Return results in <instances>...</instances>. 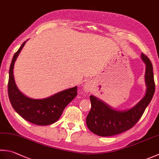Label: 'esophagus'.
I'll return each mask as SVG.
<instances>
[{
  "label": "esophagus",
  "mask_w": 159,
  "mask_h": 159,
  "mask_svg": "<svg viewBox=\"0 0 159 159\" xmlns=\"http://www.w3.org/2000/svg\"><path fill=\"white\" fill-rule=\"evenodd\" d=\"M90 89H91V85H90L89 83H86L85 85H84V89H85V91L89 92Z\"/></svg>",
  "instance_id": "1"
}]
</instances>
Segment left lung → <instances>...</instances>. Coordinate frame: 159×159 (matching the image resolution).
<instances>
[{
    "label": "left lung",
    "mask_w": 159,
    "mask_h": 159,
    "mask_svg": "<svg viewBox=\"0 0 159 159\" xmlns=\"http://www.w3.org/2000/svg\"><path fill=\"white\" fill-rule=\"evenodd\" d=\"M141 58L146 65L145 96L134 107L125 111L113 110L95 96H90L92 108L86 118V124L92 132L100 136L116 135L131 129L141 119L155 92L152 64L143 53Z\"/></svg>",
    "instance_id": "1"
}]
</instances>
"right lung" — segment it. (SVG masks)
Masks as SVG:
<instances>
[{"mask_svg":"<svg viewBox=\"0 0 159 159\" xmlns=\"http://www.w3.org/2000/svg\"><path fill=\"white\" fill-rule=\"evenodd\" d=\"M25 41L15 53L9 71L8 96L14 110L24 119L38 125H48L59 119L65 107L76 97L77 87L65 89L44 99H32L18 90L14 78V65L25 44Z\"/></svg>","mask_w":159,"mask_h":159,"instance_id":"add662e5","label":"right lung"}]
</instances>
